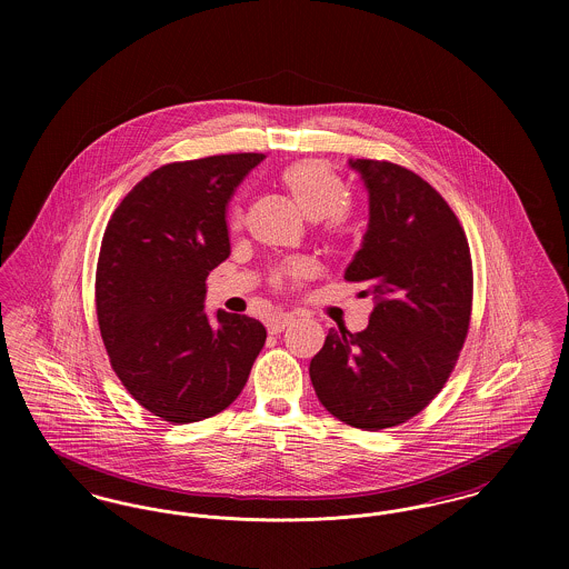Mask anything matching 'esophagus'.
Masks as SVG:
<instances>
[{"label": "esophagus", "instance_id": "esophagus-1", "mask_svg": "<svg viewBox=\"0 0 569 569\" xmlns=\"http://www.w3.org/2000/svg\"><path fill=\"white\" fill-rule=\"evenodd\" d=\"M295 322V316L292 313H279V316H272L269 320V332L271 335H279L286 326H290Z\"/></svg>", "mask_w": 569, "mask_h": 569}]
</instances>
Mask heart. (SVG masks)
I'll use <instances>...</instances> for the list:
<instances>
[{"instance_id":"b5f03b06","label":"heart","mask_w":569,"mask_h":569,"mask_svg":"<svg viewBox=\"0 0 569 569\" xmlns=\"http://www.w3.org/2000/svg\"><path fill=\"white\" fill-rule=\"evenodd\" d=\"M279 186L297 204L298 211L311 221H320L326 241L332 244L350 243L358 234V219L353 216L350 190L343 179L332 172L326 163L316 160H300L290 163L279 172ZM243 216L239 209L230 217V226L239 230ZM311 272L309 262L292 260L277 269L272 283L277 288L295 286L307 279Z\"/></svg>"}]
</instances>
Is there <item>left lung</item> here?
<instances>
[{
  "instance_id": "8db88e82",
  "label": "left lung",
  "mask_w": 569,
  "mask_h": 569,
  "mask_svg": "<svg viewBox=\"0 0 569 569\" xmlns=\"http://www.w3.org/2000/svg\"><path fill=\"white\" fill-rule=\"evenodd\" d=\"M369 191V228L346 279L376 307L362 332L330 328L311 358L320 403L341 422L379 431L433 401L459 360L473 298L471 253L448 202L399 163L350 160Z\"/></svg>"
}]
</instances>
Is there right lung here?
<instances>
[{
	"instance_id": "add662e5",
	"label": "right lung",
	"mask_w": 569,
	"mask_h": 569,
	"mask_svg": "<svg viewBox=\"0 0 569 569\" xmlns=\"http://www.w3.org/2000/svg\"><path fill=\"white\" fill-rule=\"evenodd\" d=\"M262 153L166 163L110 217L96 271V311L112 371L172 425L230 406L267 341L253 318L204 313L207 277L230 256L226 207Z\"/></svg>"
}]
</instances>
